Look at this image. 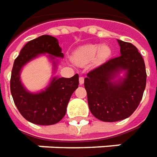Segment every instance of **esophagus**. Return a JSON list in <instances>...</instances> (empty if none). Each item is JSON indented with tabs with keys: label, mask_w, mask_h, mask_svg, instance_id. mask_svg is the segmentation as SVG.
<instances>
[{
	"label": "esophagus",
	"mask_w": 157,
	"mask_h": 157,
	"mask_svg": "<svg viewBox=\"0 0 157 157\" xmlns=\"http://www.w3.org/2000/svg\"><path fill=\"white\" fill-rule=\"evenodd\" d=\"M84 82H85V78H84V77H80V78H79V84H80V85H83Z\"/></svg>",
	"instance_id": "obj_1"
}]
</instances>
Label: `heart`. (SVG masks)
I'll return each instance as SVG.
<instances>
[{"label": "heart", "instance_id": "1", "mask_svg": "<svg viewBox=\"0 0 157 157\" xmlns=\"http://www.w3.org/2000/svg\"><path fill=\"white\" fill-rule=\"evenodd\" d=\"M111 50L107 45L87 44L79 48L74 56V60L78 64H85L96 58L97 62H102L109 57Z\"/></svg>", "mask_w": 157, "mask_h": 157}]
</instances>
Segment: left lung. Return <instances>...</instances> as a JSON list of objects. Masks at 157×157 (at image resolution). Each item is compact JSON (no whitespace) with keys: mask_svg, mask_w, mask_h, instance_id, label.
<instances>
[{"mask_svg":"<svg viewBox=\"0 0 157 157\" xmlns=\"http://www.w3.org/2000/svg\"><path fill=\"white\" fill-rule=\"evenodd\" d=\"M121 56L93 69L85 78L88 104L95 117L106 122L121 121L137 109L146 85L142 56L133 44L117 40ZM121 71L125 76L116 81Z\"/></svg>","mask_w":157,"mask_h":157,"instance_id":"left-lung-1","label":"left lung"}]
</instances>
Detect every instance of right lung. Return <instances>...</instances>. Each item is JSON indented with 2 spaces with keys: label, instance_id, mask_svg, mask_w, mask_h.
<instances>
[{
  "label": "right lung",
  "instance_id": "add662e5",
  "mask_svg": "<svg viewBox=\"0 0 157 157\" xmlns=\"http://www.w3.org/2000/svg\"><path fill=\"white\" fill-rule=\"evenodd\" d=\"M48 54L56 69V57L63 58L58 40L44 35L28 42L15 59L10 80V90L15 105L23 117L36 125L49 126L61 121L67 112L68 101L78 87V74L72 78L54 77L44 90L28 91L20 80V72L25 65L40 55Z\"/></svg>",
  "mask_w": 157,
  "mask_h": 157
}]
</instances>
